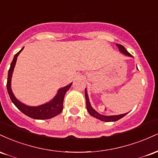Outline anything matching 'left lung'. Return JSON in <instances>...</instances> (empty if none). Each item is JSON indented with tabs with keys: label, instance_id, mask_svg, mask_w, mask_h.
<instances>
[{
	"label": "left lung",
	"instance_id": "1",
	"mask_svg": "<svg viewBox=\"0 0 158 158\" xmlns=\"http://www.w3.org/2000/svg\"><path fill=\"white\" fill-rule=\"evenodd\" d=\"M117 48H119V51L122 52L123 54L125 55L130 56V57H133L131 54L129 53L127 50H126V48L121 44H117ZM85 99H86V107H87V110H88V113H89L90 115L93 116V117H96V118L100 119L102 121H105V122H114V121H117L118 119H121L122 117L126 116L127 114H120V115H115V116H105V115H102V114H99V113H97L95 110L92 108L91 106H90V102H89V99H88V93H87L86 89L85 90Z\"/></svg>",
	"mask_w": 158,
	"mask_h": 158
}]
</instances>
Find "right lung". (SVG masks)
I'll return each instance as SVG.
<instances>
[{
    "mask_svg": "<svg viewBox=\"0 0 158 158\" xmlns=\"http://www.w3.org/2000/svg\"><path fill=\"white\" fill-rule=\"evenodd\" d=\"M23 48L21 49L19 52L15 54L14 56V59L11 63L10 70L8 72V77H7V82H6V88L7 91H8L9 95L12 100V102L14 103V105L17 107L19 109L21 110L22 113L25 115L28 116V117H31L32 119H47L52 118V117H56V115L59 114L63 110V101H64V97L66 92L69 90V88L71 86L72 83L70 85H67L64 88H61L60 90L58 91L57 95L54 97V99L50 102L46 103L44 105H41V106L37 107H31L27 106L26 105L21 103L20 101L18 100L15 97L13 93H12V89H11V79H12V72H13L14 68L17 60L18 56L19 55L20 52Z\"/></svg>",
    "mask_w": 158,
    "mask_h": 158,
    "instance_id": "right-lung-1",
    "label": "right lung"
}]
</instances>
